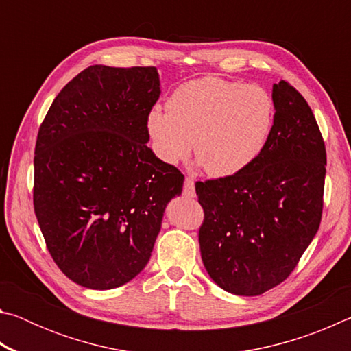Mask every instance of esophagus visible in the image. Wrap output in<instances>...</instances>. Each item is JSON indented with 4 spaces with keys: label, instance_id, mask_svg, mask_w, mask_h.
<instances>
[{
    "label": "esophagus",
    "instance_id": "34e87169",
    "mask_svg": "<svg viewBox=\"0 0 351 351\" xmlns=\"http://www.w3.org/2000/svg\"><path fill=\"white\" fill-rule=\"evenodd\" d=\"M182 193L186 195L189 198H193L195 197V181L192 178H186V181H184V190Z\"/></svg>",
    "mask_w": 351,
    "mask_h": 351
}]
</instances>
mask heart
Listing matches in <instances>:
<instances>
[{"label": "heart", "instance_id": "1", "mask_svg": "<svg viewBox=\"0 0 351 351\" xmlns=\"http://www.w3.org/2000/svg\"><path fill=\"white\" fill-rule=\"evenodd\" d=\"M167 110L153 108L148 134L158 156L178 164L195 156L213 178L245 171L268 147L276 125V100L266 88L203 77L178 86Z\"/></svg>", "mask_w": 351, "mask_h": 351}]
</instances>
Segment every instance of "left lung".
Returning <instances> with one entry per match:
<instances>
[{"instance_id": "8db88e82", "label": "left lung", "mask_w": 351, "mask_h": 351, "mask_svg": "<svg viewBox=\"0 0 351 351\" xmlns=\"http://www.w3.org/2000/svg\"><path fill=\"white\" fill-rule=\"evenodd\" d=\"M276 125L251 167L197 182L204 209L199 249L207 274L237 295H258L287 278L316 235L326 153L310 105L280 80L272 85Z\"/></svg>"}]
</instances>
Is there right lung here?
<instances>
[{
    "mask_svg": "<svg viewBox=\"0 0 351 351\" xmlns=\"http://www.w3.org/2000/svg\"><path fill=\"white\" fill-rule=\"evenodd\" d=\"M156 68L94 64L52 102L38 130L34 209L47 251L77 285L112 289L150 260L184 175L147 147Z\"/></svg>",
    "mask_w": 351,
    "mask_h": 351,
    "instance_id": "right-lung-1",
    "label": "right lung"
}]
</instances>
